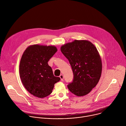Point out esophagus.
Listing matches in <instances>:
<instances>
[{"mask_svg":"<svg viewBox=\"0 0 126 126\" xmlns=\"http://www.w3.org/2000/svg\"><path fill=\"white\" fill-rule=\"evenodd\" d=\"M60 79H61V81H63L64 76H63V75L62 74H61V75H60Z\"/></svg>","mask_w":126,"mask_h":126,"instance_id":"1","label":"esophagus"}]
</instances>
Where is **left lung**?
I'll return each instance as SVG.
<instances>
[{
    "instance_id": "obj_1",
    "label": "left lung",
    "mask_w": 126,
    "mask_h": 126,
    "mask_svg": "<svg viewBox=\"0 0 126 126\" xmlns=\"http://www.w3.org/2000/svg\"><path fill=\"white\" fill-rule=\"evenodd\" d=\"M60 49L73 72V82L67 86L69 91L79 97L87 95L97 85L102 74V60L96 47L89 41L75 40Z\"/></svg>"
}]
</instances>
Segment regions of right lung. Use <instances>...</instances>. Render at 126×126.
Here are the masks:
<instances>
[{
	"instance_id": "right-lung-1",
	"label": "right lung",
	"mask_w": 126,
	"mask_h": 126,
	"mask_svg": "<svg viewBox=\"0 0 126 126\" xmlns=\"http://www.w3.org/2000/svg\"><path fill=\"white\" fill-rule=\"evenodd\" d=\"M55 46L34 44L28 46L23 53L19 65L22 83L31 94L43 98L52 92L54 84L60 80L54 76L48 64L57 52Z\"/></svg>"
}]
</instances>
